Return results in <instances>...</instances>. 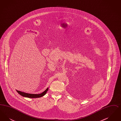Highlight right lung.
I'll list each match as a JSON object with an SVG mask.
<instances>
[{
	"label": "right lung",
	"mask_w": 121,
	"mask_h": 121,
	"mask_svg": "<svg viewBox=\"0 0 121 121\" xmlns=\"http://www.w3.org/2000/svg\"><path fill=\"white\" fill-rule=\"evenodd\" d=\"M48 88H47L44 92H43L40 94H30V93L21 92L18 90H16V91L18 93V94H19L20 95H21L23 97L29 98H40L45 95L47 91H48Z\"/></svg>",
	"instance_id": "add662e5"
}]
</instances>
